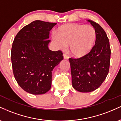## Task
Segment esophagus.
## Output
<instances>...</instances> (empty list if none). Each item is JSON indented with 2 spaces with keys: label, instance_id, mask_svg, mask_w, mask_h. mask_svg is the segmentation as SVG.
<instances>
[{
  "label": "esophagus",
  "instance_id": "34e87169",
  "mask_svg": "<svg viewBox=\"0 0 121 121\" xmlns=\"http://www.w3.org/2000/svg\"><path fill=\"white\" fill-rule=\"evenodd\" d=\"M63 56H64V59H66V60H68V59H69V56H68L67 55H66V53H64L63 55Z\"/></svg>",
  "mask_w": 121,
  "mask_h": 121
}]
</instances>
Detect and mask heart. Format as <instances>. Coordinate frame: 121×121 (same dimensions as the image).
Returning <instances> with one entry per match:
<instances>
[{"mask_svg": "<svg viewBox=\"0 0 121 121\" xmlns=\"http://www.w3.org/2000/svg\"><path fill=\"white\" fill-rule=\"evenodd\" d=\"M95 38L96 32L93 27L78 24L64 25L52 36L60 48L63 49L69 45V52L76 57L88 53L93 47Z\"/></svg>", "mask_w": 121, "mask_h": 121, "instance_id": "1", "label": "heart"}]
</instances>
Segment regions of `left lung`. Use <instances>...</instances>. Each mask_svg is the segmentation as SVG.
<instances>
[{
    "label": "left lung",
    "mask_w": 121,
    "mask_h": 121,
    "mask_svg": "<svg viewBox=\"0 0 121 121\" xmlns=\"http://www.w3.org/2000/svg\"><path fill=\"white\" fill-rule=\"evenodd\" d=\"M96 32L95 45L89 53L78 59L69 58L72 86L80 92H91L105 81L109 70L110 47L104 29L98 23L87 20Z\"/></svg>",
    "instance_id": "left-lung-1"
}]
</instances>
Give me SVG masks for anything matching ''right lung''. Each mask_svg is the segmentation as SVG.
<instances>
[{
	"label": "right lung",
	"mask_w": 121,
	"mask_h": 121,
	"mask_svg": "<svg viewBox=\"0 0 121 121\" xmlns=\"http://www.w3.org/2000/svg\"><path fill=\"white\" fill-rule=\"evenodd\" d=\"M56 24L34 21L17 33L12 43L11 57L15 78L30 94L49 91L53 69L63 60L61 51L48 48L49 31Z\"/></svg>",
	"instance_id": "1"
}]
</instances>
